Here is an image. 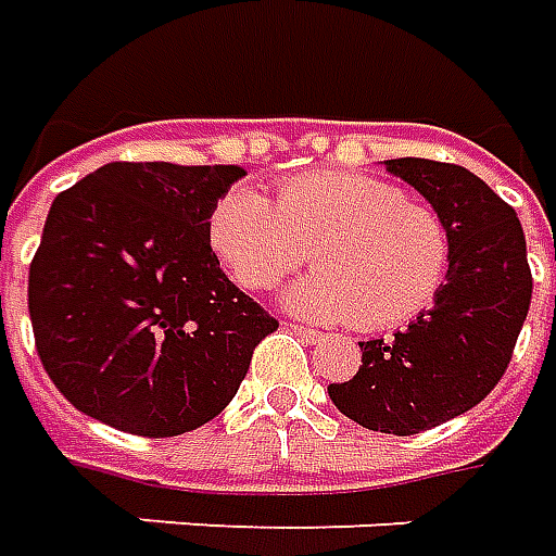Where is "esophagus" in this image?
<instances>
[{
  "label": "esophagus",
  "instance_id": "obj_1",
  "mask_svg": "<svg viewBox=\"0 0 556 556\" xmlns=\"http://www.w3.org/2000/svg\"><path fill=\"white\" fill-rule=\"evenodd\" d=\"M287 326H290V329H293L299 338H305L308 344H317V341L323 338V332H317V329H308V326H302V323H287Z\"/></svg>",
  "mask_w": 556,
  "mask_h": 556
}]
</instances>
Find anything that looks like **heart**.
Returning a JSON list of instances; mask_svg holds the SVG:
<instances>
[{
  "instance_id": "1",
  "label": "heart",
  "mask_w": 556,
  "mask_h": 556,
  "mask_svg": "<svg viewBox=\"0 0 556 556\" xmlns=\"http://www.w3.org/2000/svg\"><path fill=\"white\" fill-rule=\"evenodd\" d=\"M208 245L245 290H269L305 260L285 293L311 320L389 329L434 305L452 269V230L431 203L377 176L311 170L224 191L208 212Z\"/></svg>"
}]
</instances>
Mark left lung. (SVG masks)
<instances>
[{
  "mask_svg": "<svg viewBox=\"0 0 556 556\" xmlns=\"http://www.w3.org/2000/svg\"><path fill=\"white\" fill-rule=\"evenodd\" d=\"M446 218L452 269L434 308L395 332L359 341L353 380L329 386L348 419L410 437L476 407L500 383L533 296L527 242L515 208L458 164L386 161Z\"/></svg>",
  "mask_w": 556,
  "mask_h": 556,
  "instance_id": "8db88e82",
  "label": "left lung"
}]
</instances>
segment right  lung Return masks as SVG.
<instances>
[{"instance_id":"right-lung-1","label":"right lung","mask_w":556,"mask_h":556,"mask_svg":"<svg viewBox=\"0 0 556 556\" xmlns=\"http://www.w3.org/2000/svg\"><path fill=\"white\" fill-rule=\"evenodd\" d=\"M242 176L236 164L113 161L53 200L29 317L45 371L77 410L176 437L233 401L278 329L208 245V212Z\"/></svg>"}]
</instances>
